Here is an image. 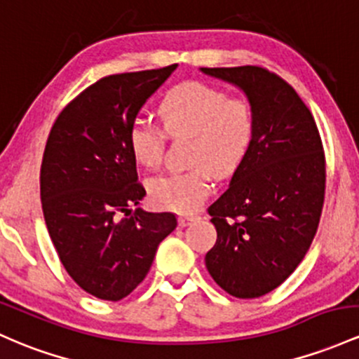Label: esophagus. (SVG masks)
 Instances as JSON below:
<instances>
[{
	"instance_id": "esophagus-1",
	"label": "esophagus",
	"mask_w": 359,
	"mask_h": 359,
	"mask_svg": "<svg viewBox=\"0 0 359 359\" xmlns=\"http://www.w3.org/2000/svg\"><path fill=\"white\" fill-rule=\"evenodd\" d=\"M199 216L198 215H192V212H186V215H179V224L180 226H187L192 222H196Z\"/></svg>"
}]
</instances>
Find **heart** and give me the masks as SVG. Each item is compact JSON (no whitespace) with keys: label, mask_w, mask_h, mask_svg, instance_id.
<instances>
[{"label":"heart","mask_w":359,"mask_h":359,"mask_svg":"<svg viewBox=\"0 0 359 359\" xmlns=\"http://www.w3.org/2000/svg\"><path fill=\"white\" fill-rule=\"evenodd\" d=\"M158 116L165 133L137 119L128 133L137 163L155 168L161 163L165 135L192 137L187 172L165 173L149 180V198L163 210L189 212L208 198L216 175L228 177L242 167L255 136V112L247 98H228L222 90L198 81L173 86L161 98Z\"/></svg>","instance_id":"obj_1"}]
</instances>
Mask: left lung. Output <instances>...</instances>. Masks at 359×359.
Here are the masks:
<instances>
[{
  "label": "left lung",
  "mask_w": 359,
  "mask_h": 359,
  "mask_svg": "<svg viewBox=\"0 0 359 359\" xmlns=\"http://www.w3.org/2000/svg\"><path fill=\"white\" fill-rule=\"evenodd\" d=\"M237 86L255 112V136L242 167L208 212L216 243L204 262L237 298L278 288L305 257L320 222L325 160L317 126L278 74L259 66L201 68Z\"/></svg>",
  "instance_id": "1"
}]
</instances>
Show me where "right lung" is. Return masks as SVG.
Masks as SVG:
<instances>
[{
  "mask_svg": "<svg viewBox=\"0 0 359 359\" xmlns=\"http://www.w3.org/2000/svg\"><path fill=\"white\" fill-rule=\"evenodd\" d=\"M175 68L102 78L66 105L47 137L41 167L47 231L68 274L100 300L128 297L177 226L173 212L131 210L147 191L128 143L137 112Z\"/></svg>",
  "mask_w": 359,
  "mask_h": 359,
  "instance_id": "obj_1",
  "label": "right lung"
}]
</instances>
